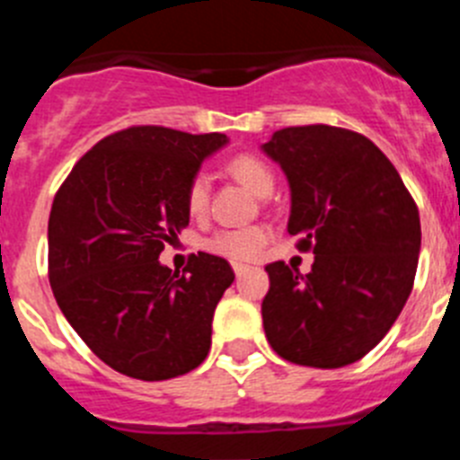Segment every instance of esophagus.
<instances>
[{"label": "esophagus", "mask_w": 460, "mask_h": 460, "mask_svg": "<svg viewBox=\"0 0 460 460\" xmlns=\"http://www.w3.org/2000/svg\"><path fill=\"white\" fill-rule=\"evenodd\" d=\"M233 270H234V274H237V276H243V274H246V271H249V265H242V262H234Z\"/></svg>", "instance_id": "1"}]
</instances>
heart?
Returning <instances> with one entry per match:
<instances>
[{
  "label": "heart",
  "mask_w": 460,
  "mask_h": 460,
  "mask_svg": "<svg viewBox=\"0 0 460 460\" xmlns=\"http://www.w3.org/2000/svg\"><path fill=\"white\" fill-rule=\"evenodd\" d=\"M230 172L258 198L271 195L276 186V177L270 165H265L255 156H246V154L230 161ZM209 190L211 184L205 172H195L190 177L184 195L186 209H189L190 217H202L205 214L207 205H209ZM267 237H270V233L262 226L223 227V230H217L207 239L205 249L230 260H253L258 258L262 246L267 243Z\"/></svg>",
  "instance_id": "b5f03b06"
}]
</instances>
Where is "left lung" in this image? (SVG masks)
Here are the masks:
<instances>
[{"instance_id":"1","label":"left lung","mask_w":460,"mask_h":460,"mask_svg":"<svg viewBox=\"0 0 460 460\" xmlns=\"http://www.w3.org/2000/svg\"><path fill=\"white\" fill-rule=\"evenodd\" d=\"M262 152L290 184L288 233L315 255L306 276L280 260L265 267L267 341L302 367L355 364L385 339L412 292L420 209L392 161L361 133L290 126Z\"/></svg>"}]
</instances>
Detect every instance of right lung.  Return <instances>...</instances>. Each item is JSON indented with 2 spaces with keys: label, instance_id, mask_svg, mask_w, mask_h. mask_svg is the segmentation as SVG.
Wrapping results in <instances>:
<instances>
[{
  "label": "right lung",
  "instance_id": "1",
  "mask_svg": "<svg viewBox=\"0 0 460 460\" xmlns=\"http://www.w3.org/2000/svg\"><path fill=\"white\" fill-rule=\"evenodd\" d=\"M223 145V133L131 126L96 142L57 190L48 221L52 295L89 350L124 376L170 380L209 352L233 267L198 253L180 274L158 255L189 226V180Z\"/></svg>",
  "mask_w": 460,
  "mask_h": 460
}]
</instances>
